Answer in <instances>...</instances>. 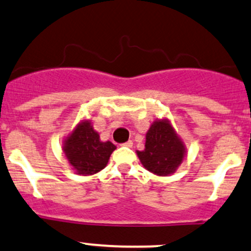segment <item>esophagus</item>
I'll return each instance as SVG.
<instances>
[{
	"mask_svg": "<svg viewBox=\"0 0 251 251\" xmlns=\"http://www.w3.org/2000/svg\"><path fill=\"white\" fill-rule=\"evenodd\" d=\"M123 146H125V147H127V148H132L133 142L132 141H127V142H126V143H124Z\"/></svg>",
	"mask_w": 251,
	"mask_h": 251,
	"instance_id": "34e87169",
	"label": "esophagus"
}]
</instances>
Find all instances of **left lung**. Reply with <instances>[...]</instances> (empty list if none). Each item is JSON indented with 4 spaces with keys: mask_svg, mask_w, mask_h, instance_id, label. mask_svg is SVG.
I'll return each mask as SVG.
<instances>
[{
    "mask_svg": "<svg viewBox=\"0 0 251 251\" xmlns=\"http://www.w3.org/2000/svg\"><path fill=\"white\" fill-rule=\"evenodd\" d=\"M144 168L156 176L174 173L185 156V147L168 120H156L147 132L146 149L137 151Z\"/></svg>",
    "mask_w": 251,
    "mask_h": 251,
    "instance_id": "obj_1",
    "label": "left lung"
}]
</instances>
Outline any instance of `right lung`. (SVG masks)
<instances>
[{
  "instance_id": "right-lung-1",
  "label": "right lung",
  "mask_w": 251,
  "mask_h": 251,
  "mask_svg": "<svg viewBox=\"0 0 251 251\" xmlns=\"http://www.w3.org/2000/svg\"><path fill=\"white\" fill-rule=\"evenodd\" d=\"M115 148L112 142H101L89 120L79 124L63 143L66 159L81 176H91L103 170Z\"/></svg>"
}]
</instances>
